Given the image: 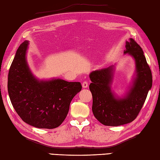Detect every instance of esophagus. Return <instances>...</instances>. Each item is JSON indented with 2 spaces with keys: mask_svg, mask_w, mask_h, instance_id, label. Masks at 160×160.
<instances>
[{
  "mask_svg": "<svg viewBox=\"0 0 160 160\" xmlns=\"http://www.w3.org/2000/svg\"><path fill=\"white\" fill-rule=\"evenodd\" d=\"M82 87L84 88V89H85V88L88 87V82H86V81L82 83Z\"/></svg>",
  "mask_w": 160,
  "mask_h": 160,
  "instance_id": "1",
  "label": "esophagus"
}]
</instances>
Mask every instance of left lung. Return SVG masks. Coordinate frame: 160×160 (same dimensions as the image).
Masks as SVG:
<instances>
[{"label":"left lung","mask_w":160,"mask_h":160,"mask_svg":"<svg viewBox=\"0 0 160 160\" xmlns=\"http://www.w3.org/2000/svg\"><path fill=\"white\" fill-rule=\"evenodd\" d=\"M133 58L136 77L123 98L111 90L114 66L92 71L89 75V89L93 96L92 111L95 118L105 126L117 127L130 123L137 118L152 87V73L140 46L132 38L126 42V50Z\"/></svg>","instance_id":"1"}]
</instances>
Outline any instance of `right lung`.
Returning <instances> with one entry per match:
<instances>
[{
	"mask_svg": "<svg viewBox=\"0 0 160 160\" xmlns=\"http://www.w3.org/2000/svg\"><path fill=\"white\" fill-rule=\"evenodd\" d=\"M29 41L17 49L9 68L8 88L13 107L22 120L39 128H55L62 123L71 100L82 89L78 82L62 79L39 80L26 59Z\"/></svg>",
	"mask_w": 160,
	"mask_h": 160,
	"instance_id": "obj_1",
	"label": "right lung"
}]
</instances>
